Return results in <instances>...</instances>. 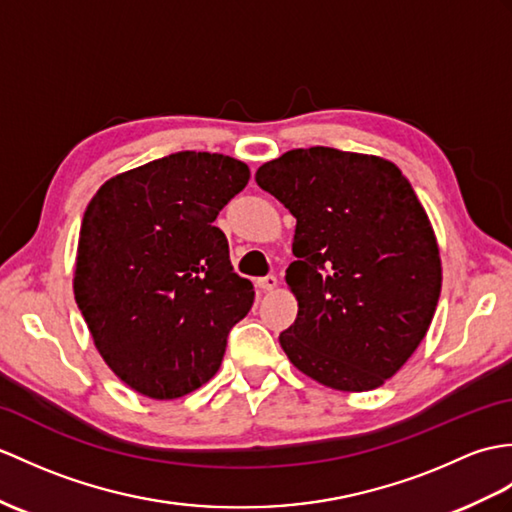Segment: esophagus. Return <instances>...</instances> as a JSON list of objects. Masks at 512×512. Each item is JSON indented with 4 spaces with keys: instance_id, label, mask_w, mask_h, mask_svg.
<instances>
[{
    "instance_id": "obj_1",
    "label": "esophagus",
    "mask_w": 512,
    "mask_h": 512,
    "mask_svg": "<svg viewBox=\"0 0 512 512\" xmlns=\"http://www.w3.org/2000/svg\"><path fill=\"white\" fill-rule=\"evenodd\" d=\"M277 277L275 275H268V277H261V279H257V288H261L264 292H272L277 288Z\"/></svg>"
}]
</instances>
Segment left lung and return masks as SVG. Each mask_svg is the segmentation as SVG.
Listing matches in <instances>:
<instances>
[{"mask_svg": "<svg viewBox=\"0 0 512 512\" xmlns=\"http://www.w3.org/2000/svg\"><path fill=\"white\" fill-rule=\"evenodd\" d=\"M255 181L296 218L285 283L299 314L281 349L327 388H379L425 338L443 283L410 181L388 159L325 146L288 150Z\"/></svg>", "mask_w": 512, "mask_h": 512, "instance_id": "obj_1", "label": "left lung"}]
</instances>
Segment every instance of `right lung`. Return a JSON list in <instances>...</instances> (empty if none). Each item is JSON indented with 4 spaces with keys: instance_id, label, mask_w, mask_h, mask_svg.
Listing matches in <instances>:
<instances>
[{
    "instance_id": "add662e5",
    "label": "right lung",
    "mask_w": 512,
    "mask_h": 512,
    "mask_svg": "<svg viewBox=\"0 0 512 512\" xmlns=\"http://www.w3.org/2000/svg\"><path fill=\"white\" fill-rule=\"evenodd\" d=\"M251 170L176 152L109 178L80 224L74 294L95 349L135 392L185 397L218 373L229 329L253 307L213 227Z\"/></svg>"
}]
</instances>
